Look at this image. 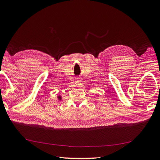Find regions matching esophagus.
<instances>
[{
	"label": "esophagus",
	"mask_w": 160,
	"mask_h": 160,
	"mask_svg": "<svg viewBox=\"0 0 160 160\" xmlns=\"http://www.w3.org/2000/svg\"><path fill=\"white\" fill-rule=\"evenodd\" d=\"M75 81H80V79H79V78H76V79H75Z\"/></svg>",
	"instance_id": "esophagus-1"
}]
</instances>
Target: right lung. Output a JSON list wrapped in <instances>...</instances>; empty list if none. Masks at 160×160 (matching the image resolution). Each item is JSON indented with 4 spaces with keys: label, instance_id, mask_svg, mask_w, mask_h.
<instances>
[{
    "label": "right lung",
    "instance_id": "1",
    "mask_svg": "<svg viewBox=\"0 0 160 160\" xmlns=\"http://www.w3.org/2000/svg\"><path fill=\"white\" fill-rule=\"evenodd\" d=\"M57 98H58V99L59 100H61L62 99V98H61V95H58V97H57Z\"/></svg>",
    "mask_w": 160,
    "mask_h": 160
}]
</instances>
